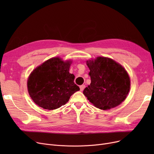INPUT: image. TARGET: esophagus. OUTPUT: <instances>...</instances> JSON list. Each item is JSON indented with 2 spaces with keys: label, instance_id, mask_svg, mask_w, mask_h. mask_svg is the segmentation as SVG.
<instances>
[{
  "label": "esophagus",
  "instance_id": "34e87169",
  "mask_svg": "<svg viewBox=\"0 0 154 154\" xmlns=\"http://www.w3.org/2000/svg\"><path fill=\"white\" fill-rule=\"evenodd\" d=\"M85 88V85H82L80 86V91H83L84 88Z\"/></svg>",
  "mask_w": 154,
  "mask_h": 154
}]
</instances>
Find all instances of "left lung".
Segmentation results:
<instances>
[{
	"label": "left lung",
	"instance_id": "1",
	"mask_svg": "<svg viewBox=\"0 0 154 154\" xmlns=\"http://www.w3.org/2000/svg\"><path fill=\"white\" fill-rule=\"evenodd\" d=\"M90 69L91 83L83 93L94 106L109 110L117 107L126 98L130 91V78L124 68L114 60L99 57L87 61Z\"/></svg>",
	"mask_w": 154,
	"mask_h": 154
}]
</instances>
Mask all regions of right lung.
<instances>
[{
	"label": "right lung",
	"instance_id": "add662e5",
	"mask_svg": "<svg viewBox=\"0 0 154 154\" xmlns=\"http://www.w3.org/2000/svg\"><path fill=\"white\" fill-rule=\"evenodd\" d=\"M71 62L54 57L43 63L32 72L27 88L31 99L39 107L54 110L66 104L70 96L80 90L70 74Z\"/></svg>",
	"mask_w": 154,
	"mask_h": 154
}]
</instances>
